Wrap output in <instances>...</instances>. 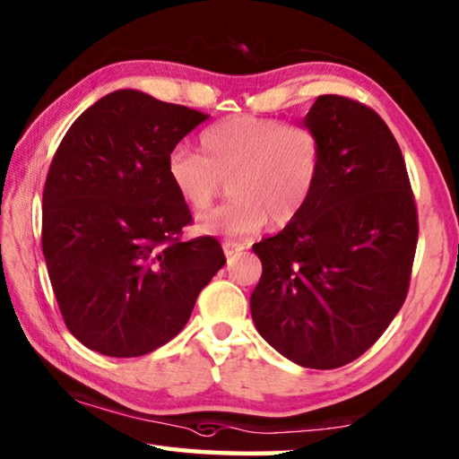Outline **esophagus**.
<instances>
[{
    "label": "esophagus",
    "mask_w": 459,
    "mask_h": 459,
    "mask_svg": "<svg viewBox=\"0 0 459 459\" xmlns=\"http://www.w3.org/2000/svg\"><path fill=\"white\" fill-rule=\"evenodd\" d=\"M222 248H224V255H227V257H235V255L245 251V245L229 238V240H224V243H222Z\"/></svg>",
    "instance_id": "1"
}]
</instances>
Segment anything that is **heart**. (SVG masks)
<instances>
[{
  "instance_id": "obj_1",
  "label": "heart",
  "mask_w": 459,
  "mask_h": 459,
  "mask_svg": "<svg viewBox=\"0 0 459 459\" xmlns=\"http://www.w3.org/2000/svg\"><path fill=\"white\" fill-rule=\"evenodd\" d=\"M200 152L176 145L166 176L186 206L206 211L229 180L230 200L198 221L200 230L248 237L285 227L306 211L322 174V142L301 123L230 115L200 134Z\"/></svg>"
}]
</instances>
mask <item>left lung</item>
<instances>
[{
  "label": "left lung",
  "instance_id": "1",
  "mask_svg": "<svg viewBox=\"0 0 459 459\" xmlns=\"http://www.w3.org/2000/svg\"><path fill=\"white\" fill-rule=\"evenodd\" d=\"M304 126L322 142L320 182L298 219L253 245L251 316L285 359L330 370L367 352L405 304L417 206L397 139L370 107L322 95Z\"/></svg>",
  "mask_w": 459,
  "mask_h": 459
}]
</instances>
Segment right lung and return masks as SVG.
<instances>
[{
	"instance_id": "1",
	"label": "right lung",
	"mask_w": 459,
	"mask_h": 459,
	"mask_svg": "<svg viewBox=\"0 0 459 459\" xmlns=\"http://www.w3.org/2000/svg\"><path fill=\"white\" fill-rule=\"evenodd\" d=\"M208 115L142 91L108 92L62 137L42 196V251L60 314L91 351L134 359L180 332L227 259L166 176Z\"/></svg>"
}]
</instances>
